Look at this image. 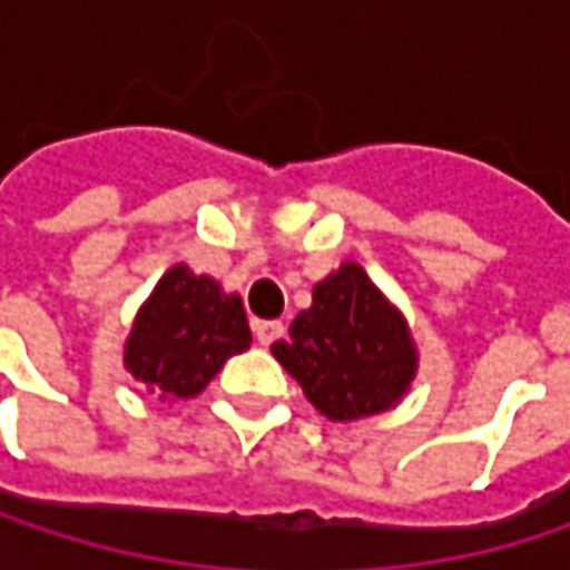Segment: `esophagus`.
<instances>
[{
    "label": "esophagus",
    "instance_id": "obj_1",
    "mask_svg": "<svg viewBox=\"0 0 570 570\" xmlns=\"http://www.w3.org/2000/svg\"><path fill=\"white\" fill-rule=\"evenodd\" d=\"M254 336L261 346H271L284 336V323L281 320H254Z\"/></svg>",
    "mask_w": 570,
    "mask_h": 570
}]
</instances>
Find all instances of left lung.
I'll return each instance as SVG.
<instances>
[{"mask_svg":"<svg viewBox=\"0 0 570 570\" xmlns=\"http://www.w3.org/2000/svg\"><path fill=\"white\" fill-rule=\"evenodd\" d=\"M271 353L330 422L390 412L419 373V346L402 309L353 261L313 286V303Z\"/></svg>","mask_w":570,"mask_h":570,"instance_id":"left-lung-1","label":"left lung"}]
</instances>
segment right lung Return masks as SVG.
Here are the masks:
<instances>
[{"mask_svg":"<svg viewBox=\"0 0 570 570\" xmlns=\"http://www.w3.org/2000/svg\"><path fill=\"white\" fill-rule=\"evenodd\" d=\"M250 346L240 293L174 264L138 306L125 340V370L161 402L194 399L220 366Z\"/></svg>","mask_w":570,"mask_h":570,"instance_id":"1","label":"right lung"}]
</instances>
